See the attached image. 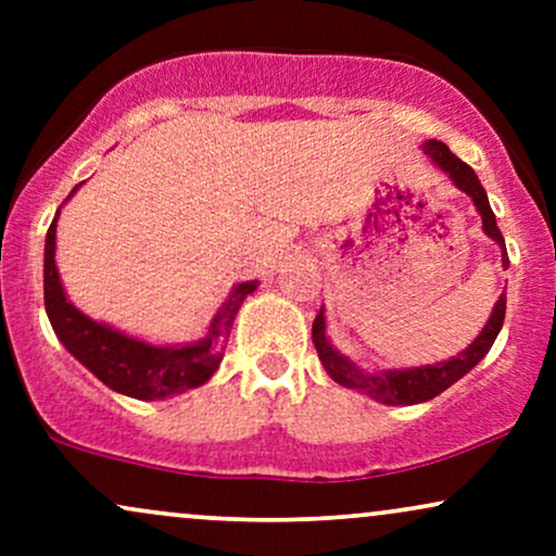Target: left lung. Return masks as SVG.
I'll return each mask as SVG.
<instances>
[{
	"label": "left lung",
	"instance_id": "left-lung-1",
	"mask_svg": "<svg viewBox=\"0 0 556 556\" xmlns=\"http://www.w3.org/2000/svg\"><path fill=\"white\" fill-rule=\"evenodd\" d=\"M424 151L446 172V175L452 177V182H455L463 193H468L470 198H473L478 214H481V219H483V229H486L489 238H494L496 242H500L502 264L509 266L507 251H504V238H502L500 227H496L494 212H491V206H489L486 190H483V185L478 182L476 172L470 169L465 162H460L455 154H452L442 140H429V143L424 146ZM504 311H507V295L502 292L500 300H496L494 314H491L489 324L483 327L481 334L476 337L473 344H468V350H465V353H460L457 358H452V361L437 363V366L407 368V371L368 374V371H361L353 361L342 358V355L329 344L327 334H324V308L314 321V344H316L318 358H321V363H324V368H327V374L337 381V384H342L348 389H358V392L368 394V397H374L379 402H384V405H416V402H426V400L437 397V394H442L446 387H452L457 379H463V376L468 374L470 368H473L476 363L489 353L491 344H494L496 334H500V329L504 324Z\"/></svg>",
	"mask_w": 556,
	"mask_h": 556
}]
</instances>
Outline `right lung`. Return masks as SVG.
Returning <instances> with one entry per match:
<instances>
[{"mask_svg": "<svg viewBox=\"0 0 556 556\" xmlns=\"http://www.w3.org/2000/svg\"><path fill=\"white\" fill-rule=\"evenodd\" d=\"M56 216L47 232V248H43V305H47L54 334L70 353L114 392L136 400H162L185 392V389L201 387L203 381L212 379L219 368L222 355H225L222 350H225V340L232 329L235 316H238L240 303L256 290V282L235 287L232 295L214 316L206 340L185 344V348H154V344L132 340L104 324H96L65 298L54 264Z\"/></svg>", "mask_w": 556, "mask_h": 556, "instance_id": "obj_1", "label": "right lung"}]
</instances>
